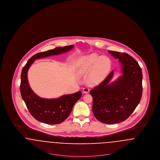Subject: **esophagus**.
Wrapping results in <instances>:
<instances>
[{
    "instance_id": "34e87169",
    "label": "esophagus",
    "mask_w": 160,
    "mask_h": 160,
    "mask_svg": "<svg viewBox=\"0 0 160 160\" xmlns=\"http://www.w3.org/2000/svg\"><path fill=\"white\" fill-rule=\"evenodd\" d=\"M89 92V89L88 88H84L83 89V92L84 93H88Z\"/></svg>"
}]
</instances>
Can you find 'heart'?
<instances>
[{"mask_svg": "<svg viewBox=\"0 0 160 160\" xmlns=\"http://www.w3.org/2000/svg\"><path fill=\"white\" fill-rule=\"evenodd\" d=\"M111 62L108 58L92 54L83 58L80 61L78 74L80 76L89 74L88 79L89 84L93 86L101 83L108 73Z\"/></svg>", "mask_w": 160, "mask_h": 160, "instance_id": "1", "label": "heart"}]
</instances>
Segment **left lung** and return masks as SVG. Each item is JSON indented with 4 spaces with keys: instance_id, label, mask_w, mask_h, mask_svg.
<instances>
[{
    "instance_id": "obj_1",
    "label": "left lung",
    "mask_w": 160,
    "mask_h": 160,
    "mask_svg": "<svg viewBox=\"0 0 160 160\" xmlns=\"http://www.w3.org/2000/svg\"><path fill=\"white\" fill-rule=\"evenodd\" d=\"M121 63L122 75L109 83L112 71L105 80L90 91L92 112L101 122L113 124L126 120L136 109L142 95V72L138 62L129 54L108 50Z\"/></svg>"
}]
</instances>
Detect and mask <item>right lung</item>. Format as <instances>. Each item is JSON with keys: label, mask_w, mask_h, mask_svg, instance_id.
I'll return each instance as SVG.
<instances>
[{"label": "right lung", "mask_w": 160, "mask_h": 160, "mask_svg": "<svg viewBox=\"0 0 160 160\" xmlns=\"http://www.w3.org/2000/svg\"><path fill=\"white\" fill-rule=\"evenodd\" d=\"M74 46L56 47L44 52L35 54L28 61L21 74L20 92L28 109L38 121L47 124H58L63 122L71 112L75 103L82 96V92L64 95L55 99L42 98L31 89L28 80V71L35 59L64 53L71 50Z\"/></svg>", "instance_id": "obj_1"}]
</instances>
